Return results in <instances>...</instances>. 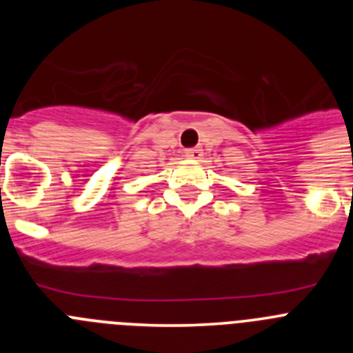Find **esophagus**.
Instances as JSON below:
<instances>
[{
	"mask_svg": "<svg viewBox=\"0 0 353 353\" xmlns=\"http://www.w3.org/2000/svg\"><path fill=\"white\" fill-rule=\"evenodd\" d=\"M201 155H203V150L199 148V146H194V148H187L185 150V157L187 159H194V161H198V159H201Z\"/></svg>",
	"mask_w": 353,
	"mask_h": 353,
	"instance_id": "esophagus-1",
	"label": "esophagus"
}]
</instances>
